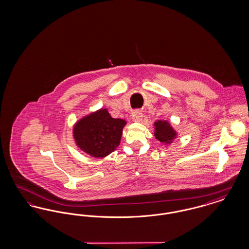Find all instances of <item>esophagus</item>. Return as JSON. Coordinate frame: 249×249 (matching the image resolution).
Instances as JSON below:
<instances>
[{
    "mask_svg": "<svg viewBox=\"0 0 249 249\" xmlns=\"http://www.w3.org/2000/svg\"><path fill=\"white\" fill-rule=\"evenodd\" d=\"M142 111L140 110H134L131 114V119L133 121H137V122H140L142 120Z\"/></svg>",
    "mask_w": 249,
    "mask_h": 249,
    "instance_id": "esophagus-1",
    "label": "esophagus"
}]
</instances>
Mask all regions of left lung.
Wrapping results in <instances>:
<instances>
[{
	"instance_id": "8db88e82",
	"label": "left lung",
	"mask_w": 249,
	"mask_h": 249,
	"mask_svg": "<svg viewBox=\"0 0 249 249\" xmlns=\"http://www.w3.org/2000/svg\"><path fill=\"white\" fill-rule=\"evenodd\" d=\"M155 137L164 143H170L176 136L177 132L171 127V125L164 120H159L155 122Z\"/></svg>"
}]
</instances>
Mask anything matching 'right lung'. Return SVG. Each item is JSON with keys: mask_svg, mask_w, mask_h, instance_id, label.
I'll return each mask as SVG.
<instances>
[{"mask_svg": "<svg viewBox=\"0 0 249 249\" xmlns=\"http://www.w3.org/2000/svg\"><path fill=\"white\" fill-rule=\"evenodd\" d=\"M125 125V120L113 119L107 109H101L74 125L73 138L87 154L104 158L119 146Z\"/></svg>", "mask_w": 249, "mask_h": 249, "instance_id": "add662e5", "label": "right lung"}]
</instances>
